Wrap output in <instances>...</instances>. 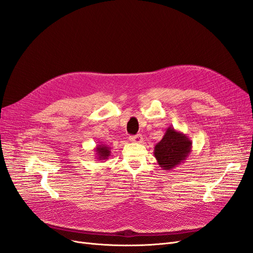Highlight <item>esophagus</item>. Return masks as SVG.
Here are the masks:
<instances>
[{
    "label": "esophagus",
    "mask_w": 253,
    "mask_h": 253,
    "mask_svg": "<svg viewBox=\"0 0 253 253\" xmlns=\"http://www.w3.org/2000/svg\"><path fill=\"white\" fill-rule=\"evenodd\" d=\"M128 140L131 142H135V143H138L142 141V136L140 134L138 135H135V136H129L128 137Z\"/></svg>",
    "instance_id": "obj_1"
}]
</instances>
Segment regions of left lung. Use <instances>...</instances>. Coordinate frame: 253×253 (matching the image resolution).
Returning <instances> with one entry per match:
<instances>
[{
  "instance_id": "1",
  "label": "left lung",
  "mask_w": 253,
  "mask_h": 253,
  "mask_svg": "<svg viewBox=\"0 0 253 253\" xmlns=\"http://www.w3.org/2000/svg\"><path fill=\"white\" fill-rule=\"evenodd\" d=\"M192 141L189 137L173 126H169L163 139L156 143L154 156L160 168L165 171H170L180 166L190 155Z\"/></svg>"
}]
</instances>
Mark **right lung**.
<instances>
[{"label": "right lung", "instance_id": "obj_1", "mask_svg": "<svg viewBox=\"0 0 253 253\" xmlns=\"http://www.w3.org/2000/svg\"><path fill=\"white\" fill-rule=\"evenodd\" d=\"M95 152H96V157L99 160H105L108 159L111 156V148L109 147L108 144H97V147L95 148Z\"/></svg>", "mask_w": 253, "mask_h": 253}]
</instances>
